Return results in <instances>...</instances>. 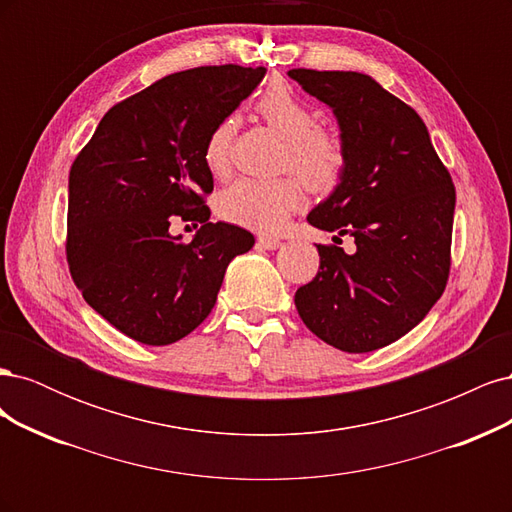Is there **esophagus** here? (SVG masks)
I'll list each match as a JSON object with an SVG mask.
<instances>
[{"instance_id":"34e87169","label":"esophagus","mask_w":512,"mask_h":512,"mask_svg":"<svg viewBox=\"0 0 512 512\" xmlns=\"http://www.w3.org/2000/svg\"><path fill=\"white\" fill-rule=\"evenodd\" d=\"M258 243H260L262 247H267V250H277V247L282 245L280 239H277V237H269V235H260V237H258Z\"/></svg>"}]
</instances>
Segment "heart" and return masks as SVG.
Returning a JSON list of instances; mask_svg holds the SVG:
<instances>
[{"mask_svg":"<svg viewBox=\"0 0 512 512\" xmlns=\"http://www.w3.org/2000/svg\"><path fill=\"white\" fill-rule=\"evenodd\" d=\"M256 113L284 138L280 170L299 176L312 192H327L344 175V147L329 130L316 126V113L286 83H271L256 100ZM235 121L215 123L203 160L211 175L224 177L230 168ZM299 178V179H300ZM298 179V180H299ZM292 175L275 179H239L218 196V213L230 224L258 232H277L301 205L303 185Z\"/></svg>","mask_w":512,"mask_h":512,"instance_id":"obj_1","label":"heart"}]
</instances>
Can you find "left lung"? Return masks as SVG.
Masks as SVG:
<instances>
[{
  "label": "left lung",
  "mask_w": 512,
  "mask_h": 512,
  "mask_svg": "<svg viewBox=\"0 0 512 512\" xmlns=\"http://www.w3.org/2000/svg\"><path fill=\"white\" fill-rule=\"evenodd\" d=\"M288 76L333 108L346 156L337 188L307 222L356 243L352 256L316 245L318 273L297 290L294 305L329 346L378 350L412 331L442 297L455 185L423 119L371 76L307 68Z\"/></svg>",
  "instance_id": "obj_1"
}]
</instances>
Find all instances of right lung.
Here are the masks:
<instances>
[{
  "instance_id": "obj_1",
  "label": "right lung",
  "mask_w": 512,
  "mask_h": 512,
  "mask_svg": "<svg viewBox=\"0 0 512 512\" xmlns=\"http://www.w3.org/2000/svg\"><path fill=\"white\" fill-rule=\"evenodd\" d=\"M265 68L200 66L164 76L108 111L70 168L66 258L83 299L147 346L192 333L218 299L228 262L252 250L245 228L209 222L203 147ZM177 214L198 221L185 244Z\"/></svg>"
}]
</instances>
